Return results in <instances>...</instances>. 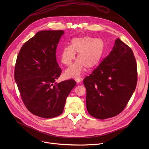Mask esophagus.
Segmentation results:
<instances>
[{
	"instance_id": "obj_1",
	"label": "esophagus",
	"mask_w": 149,
	"mask_h": 149,
	"mask_svg": "<svg viewBox=\"0 0 149 149\" xmlns=\"http://www.w3.org/2000/svg\"><path fill=\"white\" fill-rule=\"evenodd\" d=\"M83 80L82 78H81L80 77H77L75 78V81L77 83H80V81Z\"/></svg>"
}]
</instances>
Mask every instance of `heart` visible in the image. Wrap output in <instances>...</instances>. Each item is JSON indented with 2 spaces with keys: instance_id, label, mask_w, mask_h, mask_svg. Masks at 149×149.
<instances>
[{
  "instance_id": "1",
  "label": "heart",
  "mask_w": 149,
  "mask_h": 149,
  "mask_svg": "<svg viewBox=\"0 0 149 149\" xmlns=\"http://www.w3.org/2000/svg\"><path fill=\"white\" fill-rule=\"evenodd\" d=\"M104 43L102 39L89 36L76 37L72 39L70 45L65 46L61 52V61L63 64L70 66L75 58L77 61L66 70L69 77L79 76L84 67L91 69L95 67L103 56Z\"/></svg>"
}]
</instances>
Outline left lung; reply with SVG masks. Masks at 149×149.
<instances>
[{
  "mask_svg": "<svg viewBox=\"0 0 149 149\" xmlns=\"http://www.w3.org/2000/svg\"><path fill=\"white\" fill-rule=\"evenodd\" d=\"M86 107L97 119L115 116L126 107L137 84V66L132 50L119 38L112 51L83 80Z\"/></svg>",
  "mask_w": 149,
  "mask_h": 149,
  "instance_id": "left-lung-1",
  "label": "left lung"
}]
</instances>
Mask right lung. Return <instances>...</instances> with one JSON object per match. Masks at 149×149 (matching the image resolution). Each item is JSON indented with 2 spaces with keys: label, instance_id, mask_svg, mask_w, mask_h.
I'll use <instances>...</instances> for the list:
<instances>
[{
  "label": "right lung",
  "instance_id": "obj_1",
  "mask_svg": "<svg viewBox=\"0 0 149 149\" xmlns=\"http://www.w3.org/2000/svg\"><path fill=\"white\" fill-rule=\"evenodd\" d=\"M63 30L41 31L21 48L15 65L14 79L23 103L33 114L45 118L61 115L76 82H56L61 73L56 49Z\"/></svg>",
  "mask_w": 149,
  "mask_h": 149
}]
</instances>
